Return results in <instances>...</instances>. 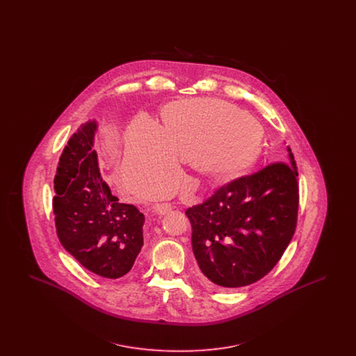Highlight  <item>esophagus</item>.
Here are the masks:
<instances>
[{"label": "esophagus", "instance_id": "34e87169", "mask_svg": "<svg viewBox=\"0 0 356 356\" xmlns=\"http://www.w3.org/2000/svg\"><path fill=\"white\" fill-rule=\"evenodd\" d=\"M172 209H173V205H172V204H156V205H153V211H154L157 215H167Z\"/></svg>", "mask_w": 356, "mask_h": 356}]
</instances>
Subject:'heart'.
<instances>
[{
  "mask_svg": "<svg viewBox=\"0 0 356 356\" xmlns=\"http://www.w3.org/2000/svg\"><path fill=\"white\" fill-rule=\"evenodd\" d=\"M161 119L160 127L137 116L127 129L121 175L135 192L160 186L154 195L170 193L180 176L179 159L189 161L202 179L215 183L241 176L260 160L261 124L229 102H170L163 108Z\"/></svg>",
  "mask_w": 356,
  "mask_h": 356,
  "instance_id": "obj_1",
  "label": "heart"
}]
</instances>
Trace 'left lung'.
I'll return each instance as SVG.
<instances>
[{
    "label": "left lung",
    "instance_id": "1",
    "mask_svg": "<svg viewBox=\"0 0 356 356\" xmlns=\"http://www.w3.org/2000/svg\"><path fill=\"white\" fill-rule=\"evenodd\" d=\"M287 153V163L240 177L186 209L192 251L207 286L252 284L271 271L286 251L299 207L298 170L289 147Z\"/></svg>",
    "mask_w": 356,
    "mask_h": 356
}]
</instances>
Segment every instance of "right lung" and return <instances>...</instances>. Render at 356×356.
<instances>
[{"label":"right lung","instance_id":"right-lung-1","mask_svg":"<svg viewBox=\"0 0 356 356\" xmlns=\"http://www.w3.org/2000/svg\"><path fill=\"white\" fill-rule=\"evenodd\" d=\"M97 120L70 136L54 176L53 212L63 247L99 276L118 279L132 270L144 245L145 216L102 179L95 149Z\"/></svg>","mask_w":356,"mask_h":356}]
</instances>
